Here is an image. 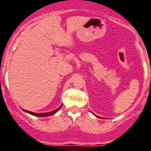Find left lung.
Segmentation results:
<instances>
[{"mask_svg": "<svg viewBox=\"0 0 151 151\" xmlns=\"http://www.w3.org/2000/svg\"><path fill=\"white\" fill-rule=\"evenodd\" d=\"M95 116H96V117H99V118H100V117H99V116H96V115H95Z\"/></svg>", "mask_w": 151, "mask_h": 151, "instance_id": "8db88e82", "label": "left lung"}]
</instances>
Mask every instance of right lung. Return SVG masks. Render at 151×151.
<instances>
[{
  "mask_svg": "<svg viewBox=\"0 0 151 151\" xmlns=\"http://www.w3.org/2000/svg\"><path fill=\"white\" fill-rule=\"evenodd\" d=\"M61 107H62V105H61L60 107H59V108H57V109L54 110V111H50V112H47V113H43V114H37V113L31 112V111H26V110H23V111H25V112H27V113H28V114H30L34 115V116H51V115L54 114L55 113H56L57 111H59V108H60Z\"/></svg>",
  "mask_w": 151,
  "mask_h": 151,
  "instance_id": "obj_1",
  "label": "right lung"
}]
</instances>
